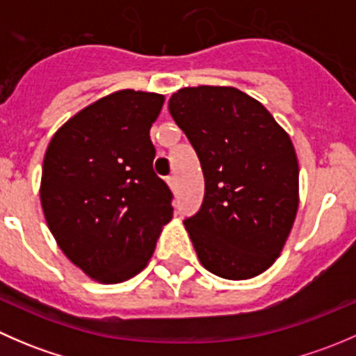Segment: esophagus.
<instances>
[{
	"mask_svg": "<svg viewBox=\"0 0 356 356\" xmlns=\"http://www.w3.org/2000/svg\"><path fill=\"white\" fill-rule=\"evenodd\" d=\"M167 184L172 191H175V189H177V179H175V175H170V177L167 179Z\"/></svg>",
	"mask_w": 356,
	"mask_h": 356,
	"instance_id": "1",
	"label": "esophagus"
}]
</instances>
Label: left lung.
Instances as JSON below:
<instances>
[{
    "label": "left lung",
    "mask_w": 356,
    "mask_h": 356,
    "mask_svg": "<svg viewBox=\"0 0 356 356\" xmlns=\"http://www.w3.org/2000/svg\"><path fill=\"white\" fill-rule=\"evenodd\" d=\"M168 110L204 175L203 204L184 220L200 264L231 281L257 277L281 254L300 204L289 134L258 99L231 86L182 88Z\"/></svg>",
    "instance_id": "8db88e82"
}]
</instances>
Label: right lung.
Instances as JSON below:
<instances>
[{
	"instance_id": "add662e5",
	"label": "right lung",
	"mask_w": 356,
	"mask_h": 356,
	"mask_svg": "<svg viewBox=\"0 0 356 356\" xmlns=\"http://www.w3.org/2000/svg\"><path fill=\"white\" fill-rule=\"evenodd\" d=\"M163 102L156 92H111L68 118L46 149V224L68 260L102 284L138 275L172 220V193L153 170L149 139Z\"/></svg>"
}]
</instances>
